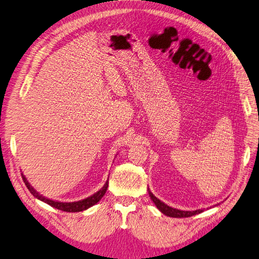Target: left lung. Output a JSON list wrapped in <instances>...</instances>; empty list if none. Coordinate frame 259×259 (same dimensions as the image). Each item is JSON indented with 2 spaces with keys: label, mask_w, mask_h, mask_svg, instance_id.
I'll return each mask as SVG.
<instances>
[{
  "label": "left lung",
  "mask_w": 259,
  "mask_h": 259,
  "mask_svg": "<svg viewBox=\"0 0 259 259\" xmlns=\"http://www.w3.org/2000/svg\"><path fill=\"white\" fill-rule=\"evenodd\" d=\"M148 192H149V197L151 198V200L153 201V203L155 204V206L158 207L164 215L169 216V217H175V218H183V217H190L193 215H197L202 213L204 209H197V210H180L174 207H170L168 205H166L165 203H163L161 200H159L158 198L153 195V193L150 191V189L148 188Z\"/></svg>",
  "instance_id": "8db88e82"
}]
</instances>
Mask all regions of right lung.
<instances>
[{"mask_svg": "<svg viewBox=\"0 0 259 259\" xmlns=\"http://www.w3.org/2000/svg\"><path fill=\"white\" fill-rule=\"evenodd\" d=\"M23 182H25L27 188L29 189V191L33 194V197H35L36 199H38L40 201L46 203V204H49L55 208L60 209V210H64V211H71V213H75V211H82L90 208L91 206L95 205L97 202H99V200H101V198L104 197L106 191H107V188H108V183H109V179H107L106 184L104 185V187L101 188L100 190H98L96 193H94L91 197L83 199L81 201H76V202H58V201H54L51 199H48L43 197L42 194H40L38 192H36V190H34V188L31 186L28 180L26 178V176L21 174Z\"/></svg>", "mask_w": 259, "mask_h": 259, "instance_id": "add662e5", "label": "right lung"}]
</instances>
